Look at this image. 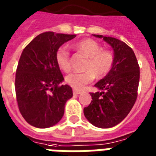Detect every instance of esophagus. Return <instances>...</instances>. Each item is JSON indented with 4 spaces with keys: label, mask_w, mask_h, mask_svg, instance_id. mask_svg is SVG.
Instances as JSON below:
<instances>
[{
    "label": "esophagus",
    "mask_w": 156,
    "mask_h": 156,
    "mask_svg": "<svg viewBox=\"0 0 156 156\" xmlns=\"http://www.w3.org/2000/svg\"><path fill=\"white\" fill-rule=\"evenodd\" d=\"M73 94H81V92L80 91H78V90H75V89H73Z\"/></svg>",
    "instance_id": "1"
}]
</instances>
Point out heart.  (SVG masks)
Returning <instances> with one entry per match:
<instances>
[{"mask_svg": "<svg viewBox=\"0 0 156 156\" xmlns=\"http://www.w3.org/2000/svg\"><path fill=\"white\" fill-rule=\"evenodd\" d=\"M73 48L85 55L88 60L86 62L83 73H70L65 81L69 86L76 90H81L91 83L94 77L103 78L111 71L115 62L114 53L109 50L102 49L101 45L94 39L86 38L76 42ZM56 62L62 70L68 72L71 68L70 52L65 47L59 48L56 51Z\"/></svg>", "mask_w": 156, "mask_h": 156, "instance_id": "b5f03b06", "label": "heart"}]
</instances>
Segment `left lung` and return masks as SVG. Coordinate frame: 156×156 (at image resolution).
<instances>
[{
	"label": "left lung",
	"mask_w": 156,
	"mask_h": 156,
	"mask_svg": "<svg viewBox=\"0 0 156 156\" xmlns=\"http://www.w3.org/2000/svg\"><path fill=\"white\" fill-rule=\"evenodd\" d=\"M103 38L114 50L115 62L111 71L94 85L101 92L91 93L92 101L83 108L86 119L96 127H114L126 117L137 98L140 67L132 48L115 37Z\"/></svg>",
	"instance_id": "obj_1"
}]
</instances>
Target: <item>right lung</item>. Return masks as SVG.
I'll use <instances>...</instances> for the list:
<instances>
[{"label":"right lung","instance_id":"add662e5","mask_svg":"<svg viewBox=\"0 0 156 156\" xmlns=\"http://www.w3.org/2000/svg\"><path fill=\"white\" fill-rule=\"evenodd\" d=\"M76 35L46 32L22 51L16 68L15 89L19 110L32 126H53L64 115L66 102L73 97L56 62V51Z\"/></svg>","mask_w":156,"mask_h":156}]
</instances>
